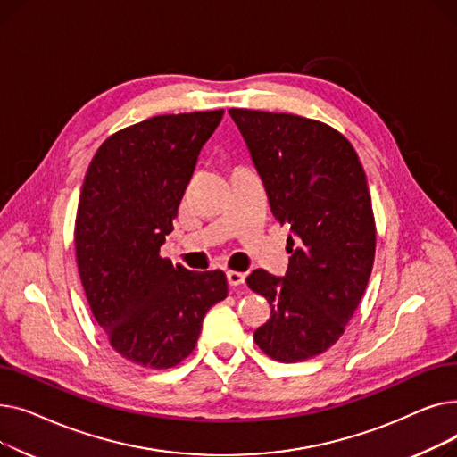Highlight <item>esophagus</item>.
Instances as JSON below:
<instances>
[{"mask_svg": "<svg viewBox=\"0 0 457 457\" xmlns=\"http://www.w3.org/2000/svg\"><path fill=\"white\" fill-rule=\"evenodd\" d=\"M226 278H228V283H229L231 287H238V285L245 283L246 274H245V272H237V270H228V272H226Z\"/></svg>", "mask_w": 457, "mask_h": 457, "instance_id": "obj_1", "label": "esophagus"}]
</instances>
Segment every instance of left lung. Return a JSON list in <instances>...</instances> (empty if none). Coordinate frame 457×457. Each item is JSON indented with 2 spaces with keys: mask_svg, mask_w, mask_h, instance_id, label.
Here are the masks:
<instances>
[{
  "mask_svg": "<svg viewBox=\"0 0 457 457\" xmlns=\"http://www.w3.org/2000/svg\"><path fill=\"white\" fill-rule=\"evenodd\" d=\"M228 112L246 142L272 214L293 231L285 276L257 269L246 278L272 307L253 341L276 361L298 363L339 341L367 289L376 252L367 176L352 144L317 120L250 109Z\"/></svg>",
  "mask_w": 457,
  "mask_h": 457,
  "instance_id": "obj_1",
  "label": "left lung"
}]
</instances>
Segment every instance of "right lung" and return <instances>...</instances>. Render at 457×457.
Instances as JSON below:
<instances>
[{
  "label": "right lung",
  "instance_id": "add662e5",
  "mask_svg": "<svg viewBox=\"0 0 457 457\" xmlns=\"http://www.w3.org/2000/svg\"><path fill=\"white\" fill-rule=\"evenodd\" d=\"M222 114H162L129 126L102 144L85 176L76 220L83 289L111 346L142 367L181 363L207 311L228 296L222 270L192 272L161 257Z\"/></svg>",
  "mask_w": 457,
  "mask_h": 457
}]
</instances>
